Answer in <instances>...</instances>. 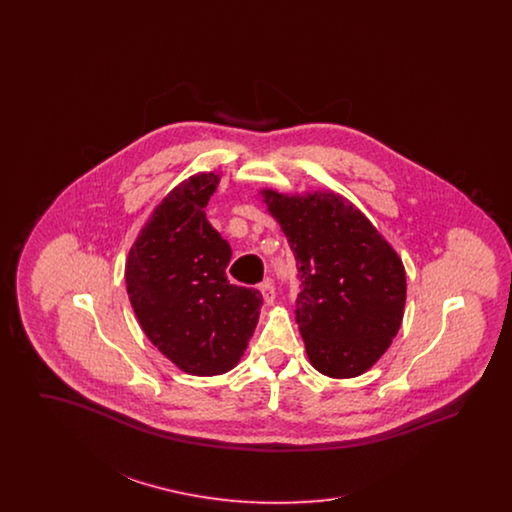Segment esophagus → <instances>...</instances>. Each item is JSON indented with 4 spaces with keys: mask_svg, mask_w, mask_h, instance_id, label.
I'll use <instances>...</instances> for the list:
<instances>
[{
    "mask_svg": "<svg viewBox=\"0 0 512 512\" xmlns=\"http://www.w3.org/2000/svg\"><path fill=\"white\" fill-rule=\"evenodd\" d=\"M259 292L263 295V301H265L267 305H272V303H274V299H276V290H274V286H272V282H270V280H265L263 284H259Z\"/></svg>",
    "mask_w": 512,
    "mask_h": 512,
    "instance_id": "esophagus-1",
    "label": "esophagus"
}]
</instances>
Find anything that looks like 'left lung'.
Segmentation results:
<instances>
[{"label": "left lung", "instance_id": "1", "mask_svg": "<svg viewBox=\"0 0 512 512\" xmlns=\"http://www.w3.org/2000/svg\"><path fill=\"white\" fill-rule=\"evenodd\" d=\"M297 261L295 320L320 374L355 378L397 336L407 299L401 257L343 195L261 190Z\"/></svg>", "mask_w": 512, "mask_h": 512}]
</instances>
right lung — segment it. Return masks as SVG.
<instances>
[{"instance_id":"add662e5","label":"right lung","mask_w":512,"mask_h":512,"mask_svg":"<svg viewBox=\"0 0 512 512\" xmlns=\"http://www.w3.org/2000/svg\"><path fill=\"white\" fill-rule=\"evenodd\" d=\"M219 182L215 172H197L165 195L124 268L147 338L194 376H217L240 363L263 305L257 290L226 278L232 249L205 215Z\"/></svg>"}]
</instances>
